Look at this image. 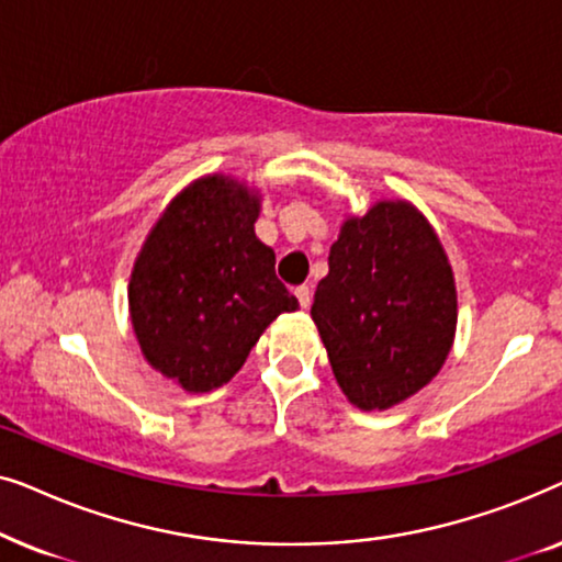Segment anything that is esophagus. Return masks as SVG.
<instances>
[{
	"label": "esophagus",
	"instance_id": "1",
	"mask_svg": "<svg viewBox=\"0 0 562 562\" xmlns=\"http://www.w3.org/2000/svg\"><path fill=\"white\" fill-rule=\"evenodd\" d=\"M296 299H299V304L304 306V310H310V304H312V289L310 286H296Z\"/></svg>",
	"mask_w": 562,
	"mask_h": 562
}]
</instances>
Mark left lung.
<instances>
[{
	"label": "left lung",
	"mask_w": 562,
	"mask_h": 562,
	"mask_svg": "<svg viewBox=\"0 0 562 562\" xmlns=\"http://www.w3.org/2000/svg\"><path fill=\"white\" fill-rule=\"evenodd\" d=\"M329 366L360 409H389L432 381L458 322L440 240L406 202L350 217L329 248L312 304Z\"/></svg>",
	"instance_id": "8db88e82"
}]
</instances>
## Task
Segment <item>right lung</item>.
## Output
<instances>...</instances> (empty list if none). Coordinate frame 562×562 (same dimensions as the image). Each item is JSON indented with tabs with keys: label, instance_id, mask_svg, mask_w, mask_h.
I'll return each mask as SVG.
<instances>
[{
	"label": "right lung",
	"instance_id": "right-lung-1",
	"mask_svg": "<svg viewBox=\"0 0 562 562\" xmlns=\"http://www.w3.org/2000/svg\"><path fill=\"white\" fill-rule=\"evenodd\" d=\"M258 210L243 183L206 176L173 199L135 260L130 317L143 356L194 394L233 379L260 333L299 306L252 233Z\"/></svg>",
	"mask_w": 562,
	"mask_h": 562
}]
</instances>
